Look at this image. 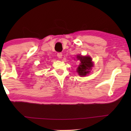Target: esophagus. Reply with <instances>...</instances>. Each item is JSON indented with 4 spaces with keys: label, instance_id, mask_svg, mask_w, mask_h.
Instances as JSON below:
<instances>
[{
    "label": "esophagus",
    "instance_id": "esophagus-1",
    "mask_svg": "<svg viewBox=\"0 0 131 131\" xmlns=\"http://www.w3.org/2000/svg\"><path fill=\"white\" fill-rule=\"evenodd\" d=\"M62 54L61 52H59L57 53V57H58V58H62Z\"/></svg>",
    "mask_w": 131,
    "mask_h": 131
}]
</instances>
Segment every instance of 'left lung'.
Masks as SVG:
<instances>
[{
    "instance_id": "1",
    "label": "left lung",
    "mask_w": 131,
    "mask_h": 131,
    "mask_svg": "<svg viewBox=\"0 0 131 131\" xmlns=\"http://www.w3.org/2000/svg\"><path fill=\"white\" fill-rule=\"evenodd\" d=\"M77 59L80 60V63L77 69V72L80 76H85L91 72L94 64L92 61V58L89 56H82L78 55Z\"/></svg>"
}]
</instances>
